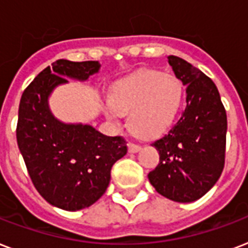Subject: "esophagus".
<instances>
[{
    "instance_id": "obj_1",
    "label": "esophagus",
    "mask_w": 248,
    "mask_h": 248,
    "mask_svg": "<svg viewBox=\"0 0 248 248\" xmlns=\"http://www.w3.org/2000/svg\"><path fill=\"white\" fill-rule=\"evenodd\" d=\"M140 149H141V147H140V145H138V144L128 143V152H130V153H138Z\"/></svg>"
}]
</instances>
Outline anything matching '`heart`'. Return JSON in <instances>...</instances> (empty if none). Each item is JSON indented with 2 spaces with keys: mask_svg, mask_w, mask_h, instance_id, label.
Listing matches in <instances>:
<instances>
[{
  "mask_svg": "<svg viewBox=\"0 0 248 248\" xmlns=\"http://www.w3.org/2000/svg\"><path fill=\"white\" fill-rule=\"evenodd\" d=\"M183 97L180 81L158 71H140L122 79L110 93L107 116L116 121L128 113V126L140 138L162 135L172 124Z\"/></svg>",
  "mask_w": 248,
  "mask_h": 248,
  "instance_id": "b5f03b06",
  "label": "heart"
}]
</instances>
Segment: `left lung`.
<instances>
[{
    "label": "left lung",
    "instance_id": "left-lung-1",
    "mask_svg": "<svg viewBox=\"0 0 248 248\" xmlns=\"http://www.w3.org/2000/svg\"><path fill=\"white\" fill-rule=\"evenodd\" d=\"M169 64L186 86V105L176 124L152 144L159 163L148 177L161 196L188 203L203 197L223 172L227 112L210 77L177 56L170 55Z\"/></svg>",
    "mask_w": 248,
    "mask_h": 248
}]
</instances>
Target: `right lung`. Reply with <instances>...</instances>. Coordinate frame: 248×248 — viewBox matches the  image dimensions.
Here are the masks:
<instances>
[{"label": "right lung", "instance_id": "1", "mask_svg": "<svg viewBox=\"0 0 248 248\" xmlns=\"http://www.w3.org/2000/svg\"><path fill=\"white\" fill-rule=\"evenodd\" d=\"M99 68L97 62L56 60L29 83L19 104L16 140L31 180L48 203L67 211L95 203L108 188L112 166L127 153L122 136L63 124L48 108L56 86L86 81Z\"/></svg>", "mask_w": 248, "mask_h": 248}]
</instances>
